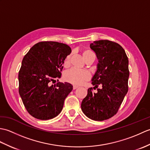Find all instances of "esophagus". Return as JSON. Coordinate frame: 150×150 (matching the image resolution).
Masks as SVG:
<instances>
[{
  "label": "esophagus",
  "instance_id": "1",
  "mask_svg": "<svg viewBox=\"0 0 150 150\" xmlns=\"http://www.w3.org/2000/svg\"><path fill=\"white\" fill-rule=\"evenodd\" d=\"M73 90H75V89H77V88H78V86H73Z\"/></svg>",
  "mask_w": 150,
  "mask_h": 150
}]
</instances>
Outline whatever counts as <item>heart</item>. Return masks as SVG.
<instances>
[{"label":"heart","mask_w":150,"mask_h":150,"mask_svg":"<svg viewBox=\"0 0 150 150\" xmlns=\"http://www.w3.org/2000/svg\"><path fill=\"white\" fill-rule=\"evenodd\" d=\"M93 55H94L93 53L90 50H85L82 52V57H83L85 61L89 57ZM70 57H71V55H68L64 60L63 65L65 68H67L69 65ZM90 78V76L88 72L74 68H72L66 71L64 75V79L66 82L75 85L82 84L86 81H88Z\"/></svg>","instance_id":"obj_1"}]
</instances>
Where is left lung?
I'll return each mask as SVG.
<instances>
[{
  "mask_svg": "<svg viewBox=\"0 0 150 150\" xmlns=\"http://www.w3.org/2000/svg\"><path fill=\"white\" fill-rule=\"evenodd\" d=\"M90 48L98 61L92 84L96 88L101 84L102 88L97 89L96 93L92 88L88 89L81 109L90 119L102 121L117 113L128 91V59L122 46L108 40L94 41Z\"/></svg>",
  "mask_w": 150,
  "mask_h": 150,
  "instance_id": "8db88e82",
  "label": "left lung"
}]
</instances>
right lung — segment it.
<instances>
[{"label": "right lung", "mask_w": 150, "mask_h": 150, "mask_svg": "<svg viewBox=\"0 0 150 150\" xmlns=\"http://www.w3.org/2000/svg\"><path fill=\"white\" fill-rule=\"evenodd\" d=\"M71 52L67 44L44 41L35 44L24 56L18 72V92L31 116L49 120L61 112L73 86L50 82L61 77L64 60Z\"/></svg>", "instance_id": "right-lung-1"}]
</instances>
